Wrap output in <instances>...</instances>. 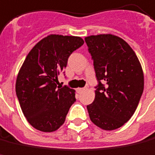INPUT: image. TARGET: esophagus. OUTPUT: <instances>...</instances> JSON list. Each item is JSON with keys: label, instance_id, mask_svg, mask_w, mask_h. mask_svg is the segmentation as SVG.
I'll return each mask as SVG.
<instances>
[{"label": "esophagus", "instance_id": "obj_1", "mask_svg": "<svg viewBox=\"0 0 155 155\" xmlns=\"http://www.w3.org/2000/svg\"><path fill=\"white\" fill-rule=\"evenodd\" d=\"M84 90V88H77V92L78 93V94H81V93H83V91Z\"/></svg>", "mask_w": 155, "mask_h": 155}]
</instances>
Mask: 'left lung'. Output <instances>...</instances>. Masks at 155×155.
Returning a JSON list of instances; mask_svg holds the SVG:
<instances>
[{
  "mask_svg": "<svg viewBox=\"0 0 155 155\" xmlns=\"http://www.w3.org/2000/svg\"><path fill=\"white\" fill-rule=\"evenodd\" d=\"M85 42L99 81L94 100L87 106L88 115L97 127L112 131L136 110L144 86L143 68L131 46L116 35H90Z\"/></svg>",
  "mask_w": 155,
  "mask_h": 155,
  "instance_id": "left-lung-1",
  "label": "left lung"
}]
</instances>
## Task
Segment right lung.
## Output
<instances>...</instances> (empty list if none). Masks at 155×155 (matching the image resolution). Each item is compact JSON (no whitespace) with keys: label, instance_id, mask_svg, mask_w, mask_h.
<instances>
[{"label":"right lung","instance_id":"add662e5","mask_svg":"<svg viewBox=\"0 0 155 155\" xmlns=\"http://www.w3.org/2000/svg\"><path fill=\"white\" fill-rule=\"evenodd\" d=\"M78 36L50 35L33 47L16 80V94L24 116L35 129L55 132L62 126L75 90L56 88L58 76L66 68L71 53L83 45Z\"/></svg>","mask_w":155,"mask_h":155}]
</instances>
